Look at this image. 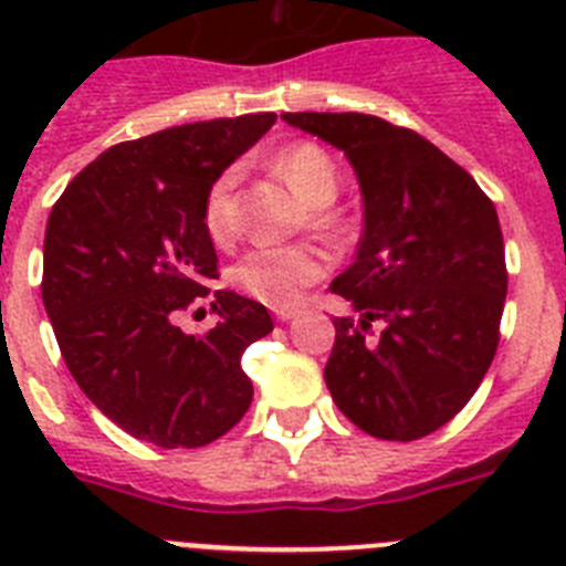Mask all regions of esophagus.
Listing matches in <instances>:
<instances>
[{
    "mask_svg": "<svg viewBox=\"0 0 566 566\" xmlns=\"http://www.w3.org/2000/svg\"><path fill=\"white\" fill-rule=\"evenodd\" d=\"M274 317H277L280 323H289V319L297 317V312H294V308H277V312H274Z\"/></svg>",
    "mask_w": 566,
    "mask_h": 566,
    "instance_id": "obj_1",
    "label": "esophagus"
}]
</instances>
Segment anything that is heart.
I'll use <instances>...</instances> for the list:
<instances>
[{"label": "heart", "mask_w": 566, "mask_h": 566, "mask_svg": "<svg viewBox=\"0 0 566 566\" xmlns=\"http://www.w3.org/2000/svg\"><path fill=\"white\" fill-rule=\"evenodd\" d=\"M277 172L308 203L326 207L339 189V175L332 155L317 144H292L277 155ZM238 167L214 175L203 198V227L214 243H229L240 229ZM328 269V254L319 247H274L260 243L234 263L232 280L240 292L274 308L294 306L312 283Z\"/></svg>", "instance_id": "obj_1"}]
</instances>
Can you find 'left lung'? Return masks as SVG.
I'll return each mask as SVG.
<instances>
[{
	"mask_svg": "<svg viewBox=\"0 0 566 566\" xmlns=\"http://www.w3.org/2000/svg\"><path fill=\"white\" fill-rule=\"evenodd\" d=\"M280 118L337 147L363 195L357 254L332 283L359 323L334 317L328 391L371 437H428L468 405L496 354L507 294L496 207L413 129L363 113ZM374 318L384 332L371 340Z\"/></svg>",
	"mask_w": 566,
	"mask_h": 566,
	"instance_id": "8db88e82",
	"label": "left lung"
}]
</instances>
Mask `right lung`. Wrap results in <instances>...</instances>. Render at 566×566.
Here are the masks:
<instances>
[{"label":"right lung","instance_id":"1","mask_svg":"<svg viewBox=\"0 0 566 566\" xmlns=\"http://www.w3.org/2000/svg\"><path fill=\"white\" fill-rule=\"evenodd\" d=\"M274 122L238 115L115 144L50 209L44 312L78 388L129 437L201 448L252 405L240 354L272 317L258 300L207 286L218 254L203 198ZM201 296L213 297L219 326L195 338L174 319Z\"/></svg>","mask_w":566,"mask_h":566}]
</instances>
